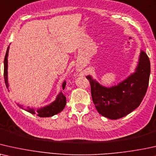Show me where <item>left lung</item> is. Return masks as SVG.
<instances>
[{
    "instance_id": "obj_1",
    "label": "left lung",
    "mask_w": 156,
    "mask_h": 156,
    "mask_svg": "<svg viewBox=\"0 0 156 156\" xmlns=\"http://www.w3.org/2000/svg\"><path fill=\"white\" fill-rule=\"evenodd\" d=\"M151 64L148 55L141 51L136 72L118 86L105 88L90 76L91 96L98 113L109 119L117 120L131 113L140 105L148 89Z\"/></svg>"
}]
</instances>
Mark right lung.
<instances>
[{
  "label": "right lung",
  "mask_w": 156,
  "mask_h": 156,
  "mask_svg": "<svg viewBox=\"0 0 156 156\" xmlns=\"http://www.w3.org/2000/svg\"><path fill=\"white\" fill-rule=\"evenodd\" d=\"M8 49H9V46L8 47L7 51H6V53L5 55V58H4V79H5V83L6 87H8V78H7V74H8ZM66 82L65 81L63 83V90H64L66 87ZM66 98L65 95L63 94V93L61 92L58 95V96L55 99V101L50 104L49 105H47L42 108L38 109V110H34L30 108L27 107V108H21L26 110V111L29 112V113L32 114H36V115L39 116V117H51L55 114H58L60 112L63 111L64 108L66 106Z\"/></svg>",
  "instance_id": "right-lung-1"
}]
</instances>
